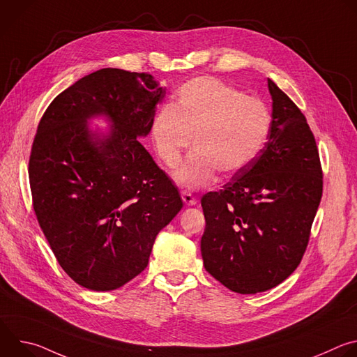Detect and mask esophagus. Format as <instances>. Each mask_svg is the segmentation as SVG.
Segmentation results:
<instances>
[{
    "label": "esophagus",
    "instance_id": "34e87169",
    "mask_svg": "<svg viewBox=\"0 0 357 357\" xmlns=\"http://www.w3.org/2000/svg\"><path fill=\"white\" fill-rule=\"evenodd\" d=\"M181 196H182V200L186 203L188 206H193L197 203V199L190 193V192H186V190H182L181 192Z\"/></svg>",
    "mask_w": 357,
    "mask_h": 357
}]
</instances>
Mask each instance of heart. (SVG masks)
I'll use <instances>...</instances> for the list:
<instances>
[{"label":"heart","mask_w":357,"mask_h":357,"mask_svg":"<svg viewBox=\"0 0 357 357\" xmlns=\"http://www.w3.org/2000/svg\"><path fill=\"white\" fill-rule=\"evenodd\" d=\"M270 123L260 98L202 76L181 87L172 107L158 110L151 137L169 168L179 162L193 137L195 151L174 172V179L186 189H199L211 185L216 172L229 176L244 168L261 149Z\"/></svg>","instance_id":"b5f03b06"}]
</instances>
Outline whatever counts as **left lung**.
I'll return each instance as SVG.
<instances>
[{"label": "left lung", "instance_id": "left-lung-1", "mask_svg": "<svg viewBox=\"0 0 357 357\" xmlns=\"http://www.w3.org/2000/svg\"><path fill=\"white\" fill-rule=\"evenodd\" d=\"M268 90L266 146L222 190L200 200L203 264L238 294L271 289L295 271L322 197L319 152L307 119L270 79Z\"/></svg>", "mask_w": 357, "mask_h": 357}]
</instances>
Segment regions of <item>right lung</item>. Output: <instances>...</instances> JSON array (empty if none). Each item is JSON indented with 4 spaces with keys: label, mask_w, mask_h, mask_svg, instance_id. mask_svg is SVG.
Wrapping results in <instances>:
<instances>
[{
    "label": "right lung",
    "mask_w": 357,
    "mask_h": 357,
    "mask_svg": "<svg viewBox=\"0 0 357 357\" xmlns=\"http://www.w3.org/2000/svg\"><path fill=\"white\" fill-rule=\"evenodd\" d=\"M165 93L148 73L100 69L56 96L39 121L29 157L33 211L61 267L87 289L113 291L137 277L183 206L138 141ZM94 116H106L111 131L91 132Z\"/></svg>",
    "instance_id": "right-lung-1"
}]
</instances>
